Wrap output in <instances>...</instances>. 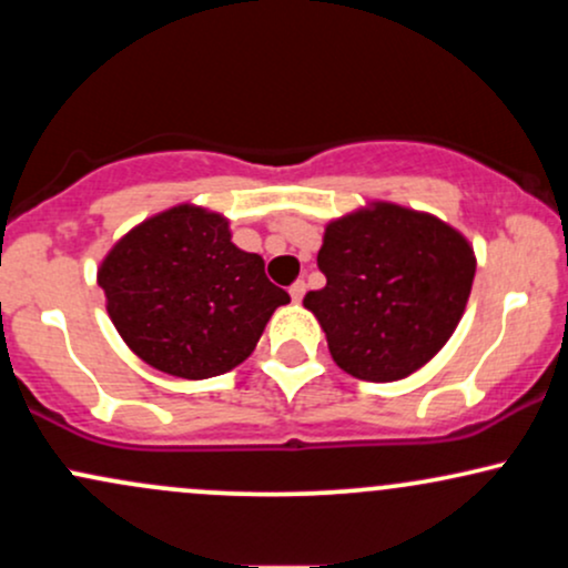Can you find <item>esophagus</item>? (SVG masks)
<instances>
[{"instance_id":"34e87169","label":"esophagus","mask_w":568,"mask_h":568,"mask_svg":"<svg viewBox=\"0 0 568 568\" xmlns=\"http://www.w3.org/2000/svg\"><path fill=\"white\" fill-rule=\"evenodd\" d=\"M304 293H306V285H304V280H296V283H293L291 285V298H293V302H302V298H304Z\"/></svg>"}]
</instances>
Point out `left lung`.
<instances>
[{"label": "left lung", "mask_w": 568, "mask_h": 568, "mask_svg": "<svg viewBox=\"0 0 568 568\" xmlns=\"http://www.w3.org/2000/svg\"><path fill=\"white\" fill-rule=\"evenodd\" d=\"M325 288L304 306L336 366L363 382H397L438 355L465 315L475 253L429 213L371 202L325 226Z\"/></svg>", "instance_id": "obj_1"}]
</instances>
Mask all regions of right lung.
I'll list each match as a JSON object with an SVG mask.
<instances>
[{"mask_svg":"<svg viewBox=\"0 0 568 568\" xmlns=\"http://www.w3.org/2000/svg\"><path fill=\"white\" fill-rule=\"evenodd\" d=\"M98 285L128 347L181 379L240 366L291 302L264 275V258L232 243L230 221L197 205L133 226L98 266Z\"/></svg>","mask_w":568,"mask_h":568,"instance_id":"add662e5","label":"right lung"}]
</instances>
